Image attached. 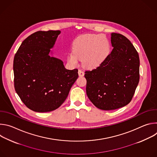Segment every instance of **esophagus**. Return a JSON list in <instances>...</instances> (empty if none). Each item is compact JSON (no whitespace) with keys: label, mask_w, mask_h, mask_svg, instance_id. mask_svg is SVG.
Here are the masks:
<instances>
[{"label":"esophagus","mask_w":157,"mask_h":157,"mask_svg":"<svg viewBox=\"0 0 157 157\" xmlns=\"http://www.w3.org/2000/svg\"><path fill=\"white\" fill-rule=\"evenodd\" d=\"M78 75H79V76L82 77L84 75V73L82 71H81V70H79L78 71Z\"/></svg>","instance_id":"esophagus-1"}]
</instances>
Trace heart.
I'll use <instances>...</instances> for the list:
<instances>
[{
	"instance_id": "heart-1",
	"label": "heart",
	"mask_w": 157,
	"mask_h": 157,
	"mask_svg": "<svg viewBox=\"0 0 157 157\" xmlns=\"http://www.w3.org/2000/svg\"><path fill=\"white\" fill-rule=\"evenodd\" d=\"M110 52V43L104 35L85 34L78 36L72 44V52L67 61L73 66L82 64L88 69H96L104 63Z\"/></svg>"
}]
</instances>
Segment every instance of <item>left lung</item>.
I'll return each mask as SVG.
<instances>
[{
    "label": "left lung",
    "instance_id": "1",
    "mask_svg": "<svg viewBox=\"0 0 157 157\" xmlns=\"http://www.w3.org/2000/svg\"><path fill=\"white\" fill-rule=\"evenodd\" d=\"M114 48L99 67L85 72L86 94L92 103L104 110L127 105L139 82L140 60L132 43L125 36L110 34Z\"/></svg>",
    "mask_w": 157,
    "mask_h": 157
}]
</instances>
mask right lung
<instances>
[{"label": "right lung", "mask_w": 157, "mask_h": 157, "mask_svg": "<svg viewBox=\"0 0 157 157\" xmlns=\"http://www.w3.org/2000/svg\"><path fill=\"white\" fill-rule=\"evenodd\" d=\"M59 30L38 31L28 36L13 59L14 87L21 101L37 113L58 109L78 78V70L65 68L53 56Z\"/></svg>", "instance_id": "obj_1"}]
</instances>
